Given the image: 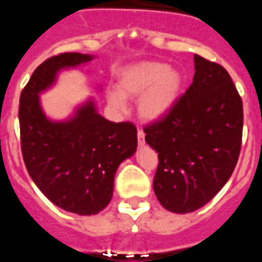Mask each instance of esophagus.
I'll use <instances>...</instances> for the list:
<instances>
[{"instance_id":"1","label":"esophagus","mask_w":262,"mask_h":262,"mask_svg":"<svg viewBox=\"0 0 262 262\" xmlns=\"http://www.w3.org/2000/svg\"><path fill=\"white\" fill-rule=\"evenodd\" d=\"M138 144L139 147H144L145 144V134L143 131H138Z\"/></svg>"}]
</instances>
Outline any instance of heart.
<instances>
[{
	"instance_id": "obj_1",
	"label": "heart",
	"mask_w": 262,
	"mask_h": 262,
	"mask_svg": "<svg viewBox=\"0 0 262 262\" xmlns=\"http://www.w3.org/2000/svg\"><path fill=\"white\" fill-rule=\"evenodd\" d=\"M184 85L182 73L161 61H139L119 72L115 89L106 99L111 108L123 111L126 98H135L136 111L143 120H161L177 105Z\"/></svg>"
}]
</instances>
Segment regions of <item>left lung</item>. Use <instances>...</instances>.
<instances>
[{"mask_svg": "<svg viewBox=\"0 0 262 262\" xmlns=\"http://www.w3.org/2000/svg\"><path fill=\"white\" fill-rule=\"evenodd\" d=\"M194 78L177 105L144 128L159 154L154 190L164 209L186 214L211 201L239 159L243 102L228 72L194 55Z\"/></svg>", "mask_w": 262, "mask_h": 262, "instance_id": "1", "label": "left lung"}]
</instances>
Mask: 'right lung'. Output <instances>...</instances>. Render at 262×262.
<instances>
[{"mask_svg":"<svg viewBox=\"0 0 262 262\" xmlns=\"http://www.w3.org/2000/svg\"><path fill=\"white\" fill-rule=\"evenodd\" d=\"M89 53H61L41 62L22 90L19 126L27 172L52 203L78 215H96L113 196L117 169L136 152L133 123H114L89 97L66 119H52L40 94L56 85L64 71L86 66Z\"/></svg>","mask_w":262,"mask_h":262,"instance_id":"add662e5","label":"right lung"}]
</instances>
